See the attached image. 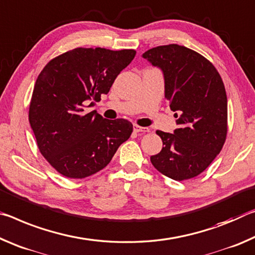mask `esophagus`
Instances as JSON below:
<instances>
[{
    "instance_id": "1",
    "label": "esophagus",
    "mask_w": 255,
    "mask_h": 255,
    "mask_svg": "<svg viewBox=\"0 0 255 255\" xmlns=\"http://www.w3.org/2000/svg\"><path fill=\"white\" fill-rule=\"evenodd\" d=\"M133 130H134V132H136V133H147L150 131L148 128L140 127V125H137V124L133 125Z\"/></svg>"
}]
</instances>
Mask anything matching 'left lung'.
I'll list each match as a JSON object with an SVG mask.
<instances>
[{
  "label": "left lung",
  "mask_w": 255,
  "mask_h": 255,
  "mask_svg": "<svg viewBox=\"0 0 255 255\" xmlns=\"http://www.w3.org/2000/svg\"><path fill=\"white\" fill-rule=\"evenodd\" d=\"M161 69L165 98L179 128L157 131L162 149L150 157L155 168L175 181L201 174L223 149L227 135V96L218 71L201 54L177 44L142 54Z\"/></svg>",
  "instance_id": "left-lung-1"
}]
</instances>
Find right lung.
<instances>
[{
  "mask_svg": "<svg viewBox=\"0 0 255 255\" xmlns=\"http://www.w3.org/2000/svg\"><path fill=\"white\" fill-rule=\"evenodd\" d=\"M135 53L78 47L54 57L41 70L29 123L40 153L63 176L85 178L99 172L130 137L133 125L128 120H106L96 111L85 113V107L108 94Z\"/></svg>",
  "mask_w": 255,
  "mask_h": 255,
  "instance_id": "1",
  "label": "right lung"
}]
</instances>
